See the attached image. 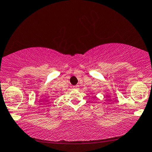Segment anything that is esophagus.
<instances>
[{"label": "esophagus", "mask_w": 152, "mask_h": 152, "mask_svg": "<svg viewBox=\"0 0 152 152\" xmlns=\"http://www.w3.org/2000/svg\"><path fill=\"white\" fill-rule=\"evenodd\" d=\"M74 89H79V85H75V86H74Z\"/></svg>", "instance_id": "34e87169"}]
</instances>
